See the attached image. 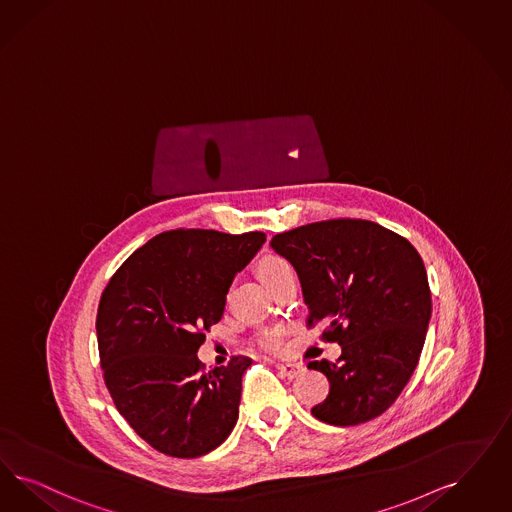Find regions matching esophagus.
Masks as SVG:
<instances>
[{
  "instance_id": "34e87169",
  "label": "esophagus",
  "mask_w": 512,
  "mask_h": 512,
  "mask_svg": "<svg viewBox=\"0 0 512 512\" xmlns=\"http://www.w3.org/2000/svg\"><path fill=\"white\" fill-rule=\"evenodd\" d=\"M276 367H278L280 374L285 376V378H289V380L297 378L302 372L306 371V367L302 363H278Z\"/></svg>"
}]
</instances>
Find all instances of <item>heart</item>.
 Returning <instances> with one entry per match:
<instances>
[{"mask_svg":"<svg viewBox=\"0 0 512 512\" xmlns=\"http://www.w3.org/2000/svg\"><path fill=\"white\" fill-rule=\"evenodd\" d=\"M291 272H293L291 265L282 257H276V255L266 257V259L261 261V265H259V276L263 278V282L266 285L280 280L282 276L291 274ZM257 344L266 352H276L280 348V344H282V338H280V333H276V331H266V333L257 338Z\"/></svg>","mask_w":512,"mask_h":512,"instance_id":"heart-1","label":"heart"}]
</instances>
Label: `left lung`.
<instances>
[{
  "instance_id": "1",
  "label": "left lung",
  "mask_w": 512,
  "mask_h": 512,
  "mask_svg": "<svg viewBox=\"0 0 512 512\" xmlns=\"http://www.w3.org/2000/svg\"><path fill=\"white\" fill-rule=\"evenodd\" d=\"M270 246L299 274L306 325L325 321L321 338L342 346L335 363H308L331 386L314 418L340 427L378 418L408 384L431 319L420 253L365 219L310 223L276 234Z\"/></svg>"
}]
</instances>
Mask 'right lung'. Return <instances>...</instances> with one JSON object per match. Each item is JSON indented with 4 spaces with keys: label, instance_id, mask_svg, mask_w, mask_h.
<instances>
[{
    "label": "right lung",
    "instance_id": "1",
    "mask_svg": "<svg viewBox=\"0 0 512 512\" xmlns=\"http://www.w3.org/2000/svg\"><path fill=\"white\" fill-rule=\"evenodd\" d=\"M265 240V232L168 230L136 249L102 293L96 335L109 395L166 456L200 458L236 425L251 359L236 355L206 372L196 353Z\"/></svg>",
    "mask_w": 512,
    "mask_h": 512
}]
</instances>
